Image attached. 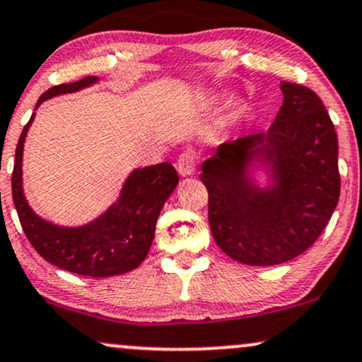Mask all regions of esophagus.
<instances>
[{
    "label": "esophagus",
    "mask_w": 362,
    "mask_h": 362,
    "mask_svg": "<svg viewBox=\"0 0 362 362\" xmlns=\"http://www.w3.org/2000/svg\"><path fill=\"white\" fill-rule=\"evenodd\" d=\"M195 165H197V158L192 152H185L178 157L177 162V170L182 177H189L195 172Z\"/></svg>",
    "instance_id": "esophagus-1"
}]
</instances>
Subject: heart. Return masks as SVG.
<instances>
[{
    "label": "heart",
    "mask_w": 362,
    "mask_h": 362,
    "mask_svg": "<svg viewBox=\"0 0 362 362\" xmlns=\"http://www.w3.org/2000/svg\"><path fill=\"white\" fill-rule=\"evenodd\" d=\"M221 100H222V95L221 93L210 95V97H209V102L210 103H217V102H221Z\"/></svg>",
    "instance_id": "b5f03b06"
}]
</instances>
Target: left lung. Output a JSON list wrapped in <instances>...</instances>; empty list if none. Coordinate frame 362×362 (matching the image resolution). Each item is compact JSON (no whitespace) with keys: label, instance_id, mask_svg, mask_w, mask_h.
Segmentation results:
<instances>
[{"label":"left lung","instance_id":"8db88e82","mask_svg":"<svg viewBox=\"0 0 362 362\" xmlns=\"http://www.w3.org/2000/svg\"><path fill=\"white\" fill-rule=\"evenodd\" d=\"M271 128L218 145L202 163L214 240L247 265H277L317 240L341 192L337 135L321 98L281 81Z\"/></svg>","mask_w":362,"mask_h":362}]
</instances>
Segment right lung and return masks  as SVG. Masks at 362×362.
I'll return each mask as SVG.
<instances>
[{
    "label": "right lung",
    "mask_w": 362,
    "mask_h": 362,
    "mask_svg": "<svg viewBox=\"0 0 362 362\" xmlns=\"http://www.w3.org/2000/svg\"><path fill=\"white\" fill-rule=\"evenodd\" d=\"M98 81V76H86L75 83L53 86L41 95L35 110L49 98L76 93ZM35 115L18 140L11 177L13 202L30 244L47 262L80 276L112 277L134 271L152 247L160 210L178 184L177 170L168 162L134 168L118 199L97 218L76 227L58 226L31 209L23 189V150Z\"/></svg>",
    "instance_id": "1"
}]
</instances>
